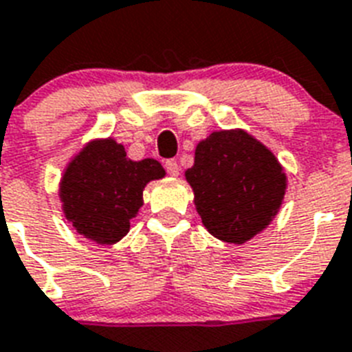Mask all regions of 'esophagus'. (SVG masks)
I'll return each instance as SVG.
<instances>
[{
	"label": "esophagus",
	"mask_w": 352,
	"mask_h": 352,
	"mask_svg": "<svg viewBox=\"0 0 352 352\" xmlns=\"http://www.w3.org/2000/svg\"><path fill=\"white\" fill-rule=\"evenodd\" d=\"M165 170L170 174V176H178L179 174V165L176 160H167L165 162Z\"/></svg>",
	"instance_id": "1"
}]
</instances>
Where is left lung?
Returning a JSON list of instances; mask_svg holds the SVG:
<instances>
[{
	"label": "left lung",
	"instance_id": "8db88e82",
	"mask_svg": "<svg viewBox=\"0 0 352 352\" xmlns=\"http://www.w3.org/2000/svg\"><path fill=\"white\" fill-rule=\"evenodd\" d=\"M185 178L205 228L234 245L264 230L286 192V174L274 153L241 129L216 131L199 142Z\"/></svg>",
	"mask_w": 352,
	"mask_h": 352
}]
</instances>
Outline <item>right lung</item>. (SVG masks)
Instances as JSON below:
<instances>
[{"mask_svg": "<svg viewBox=\"0 0 352 352\" xmlns=\"http://www.w3.org/2000/svg\"><path fill=\"white\" fill-rule=\"evenodd\" d=\"M160 162H133L111 138L89 142L60 179V201L75 230L100 245H113L129 232V219L144 205V187L160 179Z\"/></svg>", "mask_w": 352, "mask_h": 352, "instance_id": "obj_1", "label": "right lung"}]
</instances>
